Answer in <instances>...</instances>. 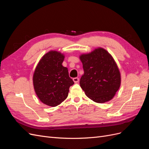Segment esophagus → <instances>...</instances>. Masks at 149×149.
I'll return each instance as SVG.
<instances>
[{
  "mask_svg": "<svg viewBox=\"0 0 149 149\" xmlns=\"http://www.w3.org/2000/svg\"><path fill=\"white\" fill-rule=\"evenodd\" d=\"M73 81L75 83H78V82H79V78H74L73 79Z\"/></svg>",
  "mask_w": 149,
  "mask_h": 149,
  "instance_id": "esophagus-1",
  "label": "esophagus"
}]
</instances>
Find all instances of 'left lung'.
Instances as JSON below:
<instances>
[{"instance_id":"obj_1","label":"left lung","mask_w":149,"mask_h":149,"mask_svg":"<svg viewBox=\"0 0 149 149\" xmlns=\"http://www.w3.org/2000/svg\"><path fill=\"white\" fill-rule=\"evenodd\" d=\"M80 60L84 74L79 83L86 95L98 103L110 101L120 84L119 71L111 55L104 49L99 48L81 55Z\"/></svg>"}]
</instances>
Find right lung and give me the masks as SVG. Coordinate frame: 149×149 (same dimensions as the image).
<instances>
[{
  "label": "right lung",
  "mask_w": 149,
  "mask_h": 149,
  "mask_svg": "<svg viewBox=\"0 0 149 149\" xmlns=\"http://www.w3.org/2000/svg\"><path fill=\"white\" fill-rule=\"evenodd\" d=\"M64 58L59 52H49L40 60L34 72L35 93L40 101L49 106H56L63 101L74 84L68 68L62 66Z\"/></svg>",
  "instance_id": "1"
}]
</instances>
